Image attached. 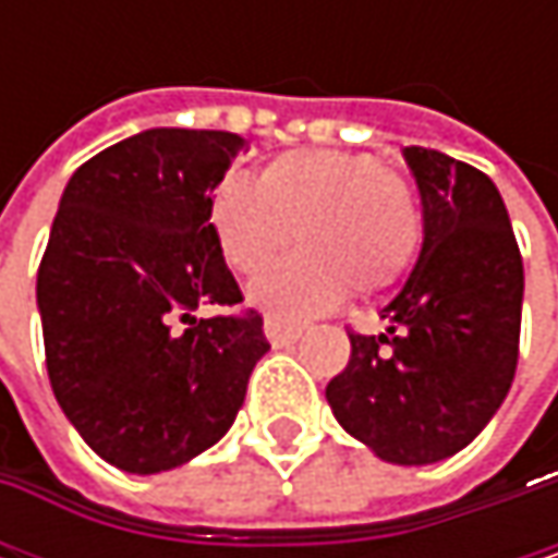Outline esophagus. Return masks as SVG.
Segmentation results:
<instances>
[{"mask_svg":"<svg viewBox=\"0 0 558 558\" xmlns=\"http://www.w3.org/2000/svg\"><path fill=\"white\" fill-rule=\"evenodd\" d=\"M265 336H268L271 345H290V342L300 339V326L283 323L278 316H268V319H265Z\"/></svg>","mask_w":558,"mask_h":558,"instance_id":"esophagus-1","label":"esophagus"}]
</instances>
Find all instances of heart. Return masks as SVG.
Returning a JSON list of instances; mask_svg holds the SVG:
<instances>
[{
    "instance_id": "heart-1",
    "label": "heart",
    "mask_w": 558,
    "mask_h": 558,
    "mask_svg": "<svg viewBox=\"0 0 558 558\" xmlns=\"http://www.w3.org/2000/svg\"><path fill=\"white\" fill-rule=\"evenodd\" d=\"M222 258L258 275L290 245L303 248L252 283V303L303 319L345 293H375L403 275L420 245V206L407 180L355 151H290L255 186L229 180L209 206Z\"/></svg>"
}]
</instances>
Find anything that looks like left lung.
<instances>
[{
    "label": "left lung",
    "instance_id": "left-lung-1",
    "mask_svg": "<svg viewBox=\"0 0 558 558\" xmlns=\"http://www.w3.org/2000/svg\"><path fill=\"white\" fill-rule=\"evenodd\" d=\"M423 209L420 258L381 310V336L352 332L326 385L339 426L390 465H433L498 413L520 345L523 262L492 177L442 151L403 148Z\"/></svg>",
    "mask_w": 558,
    "mask_h": 558
}]
</instances>
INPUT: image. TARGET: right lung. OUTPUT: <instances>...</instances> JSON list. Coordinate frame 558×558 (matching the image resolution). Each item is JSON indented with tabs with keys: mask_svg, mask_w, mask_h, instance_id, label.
<instances>
[{
	"mask_svg": "<svg viewBox=\"0 0 558 558\" xmlns=\"http://www.w3.org/2000/svg\"><path fill=\"white\" fill-rule=\"evenodd\" d=\"M245 151L235 132L148 129L63 186L38 268L48 378L83 442L129 475L170 472L235 423L271 349L213 232V190Z\"/></svg>",
	"mask_w": 558,
	"mask_h": 558,
	"instance_id": "obj_1",
	"label": "right lung"
}]
</instances>
